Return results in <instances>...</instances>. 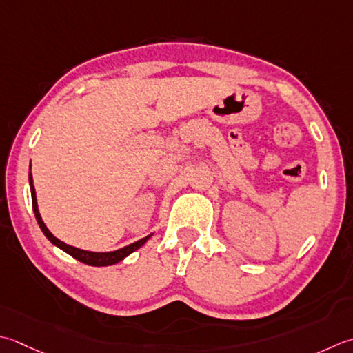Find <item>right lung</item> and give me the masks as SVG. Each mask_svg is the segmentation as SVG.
<instances>
[{
    "label": "right lung",
    "instance_id": "1",
    "mask_svg": "<svg viewBox=\"0 0 353 353\" xmlns=\"http://www.w3.org/2000/svg\"><path fill=\"white\" fill-rule=\"evenodd\" d=\"M30 168H32V163H30ZM29 183H30V192H32V206H33V212H34V217H37V222L41 228V231L44 232V236L48 239L52 245L58 246L59 250H62L64 252H67L68 255H72L73 259L82 261V263L90 265V266H110V265H116L122 261L125 257L131 252H134L136 250H139V248L147 241L153 234H150V236L143 237L141 240L134 241V243L127 245L121 248V250H116V251H108V252H93V251H85V250H79V248H74L64 243V241H61L59 239H57L53 236V234L48 231V228L46 226V223L43 222V219H41V214L38 210V202H37V191H34V186H33V177H32V171L29 172Z\"/></svg>",
    "mask_w": 353,
    "mask_h": 353
}]
</instances>
